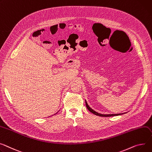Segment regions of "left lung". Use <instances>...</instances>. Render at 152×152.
<instances>
[{
  "mask_svg": "<svg viewBox=\"0 0 152 152\" xmlns=\"http://www.w3.org/2000/svg\"><path fill=\"white\" fill-rule=\"evenodd\" d=\"M86 107L88 109V110L90 111V112H91L92 113H93L94 114L96 115H98V116H101V117H111V116H116V115H120L121 114H99L97 112H96V111H95L94 110H93L92 108H91L87 104L86 100Z\"/></svg>",
  "mask_w": 152,
  "mask_h": 152,
  "instance_id": "left-lung-1",
  "label": "left lung"
}]
</instances>
